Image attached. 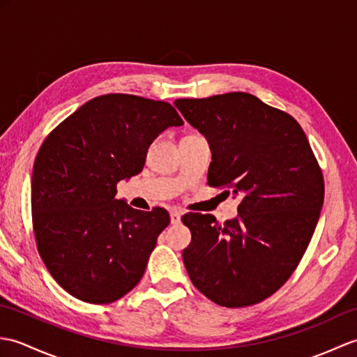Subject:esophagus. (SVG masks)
I'll return each instance as SVG.
<instances>
[{
  "instance_id": "34e87169",
  "label": "esophagus",
  "mask_w": 357,
  "mask_h": 357,
  "mask_svg": "<svg viewBox=\"0 0 357 357\" xmlns=\"http://www.w3.org/2000/svg\"><path fill=\"white\" fill-rule=\"evenodd\" d=\"M181 211L179 210H172L170 211V221H172V224H179L181 222Z\"/></svg>"
}]
</instances>
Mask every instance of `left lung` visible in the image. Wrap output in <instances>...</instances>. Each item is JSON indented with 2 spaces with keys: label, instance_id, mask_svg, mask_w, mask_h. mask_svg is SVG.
Instances as JSON below:
<instances>
[{
  "label": "left lung",
  "instance_id": "left-lung-1",
  "mask_svg": "<svg viewBox=\"0 0 357 357\" xmlns=\"http://www.w3.org/2000/svg\"><path fill=\"white\" fill-rule=\"evenodd\" d=\"M174 105L211 149L208 185L239 198L238 218L187 213L183 259L193 285L221 307L259 304L282 287L312 241L324 176L307 136L287 112L231 92Z\"/></svg>",
  "mask_w": 357,
  "mask_h": 357
}]
</instances>
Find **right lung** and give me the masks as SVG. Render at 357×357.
<instances>
[{"mask_svg": "<svg viewBox=\"0 0 357 357\" xmlns=\"http://www.w3.org/2000/svg\"><path fill=\"white\" fill-rule=\"evenodd\" d=\"M183 124L169 102L109 93L81 105L41 144L32 174L36 248L73 298L110 304L141 280L170 215L115 199L116 184L142 170L159 133Z\"/></svg>", "mask_w": 357, "mask_h": 357, "instance_id": "obj_1", "label": "right lung"}]
</instances>
